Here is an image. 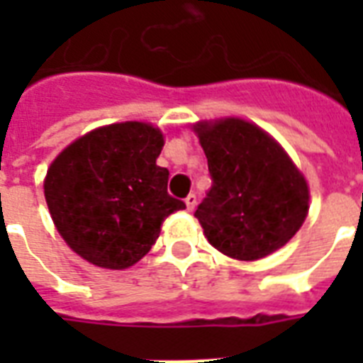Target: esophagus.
Instances as JSON below:
<instances>
[{"label": "esophagus", "mask_w": 363, "mask_h": 363, "mask_svg": "<svg viewBox=\"0 0 363 363\" xmlns=\"http://www.w3.org/2000/svg\"><path fill=\"white\" fill-rule=\"evenodd\" d=\"M184 201H186V209L190 211V213H192V211L196 209V205H198V198H196V194H190V196H188Z\"/></svg>", "instance_id": "obj_1"}]
</instances>
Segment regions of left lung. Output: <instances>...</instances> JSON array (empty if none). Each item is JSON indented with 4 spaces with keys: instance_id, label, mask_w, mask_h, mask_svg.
Returning a JSON list of instances; mask_svg holds the SVG:
<instances>
[{
    "instance_id": "obj_1",
    "label": "left lung",
    "mask_w": 363,
    "mask_h": 363,
    "mask_svg": "<svg viewBox=\"0 0 363 363\" xmlns=\"http://www.w3.org/2000/svg\"><path fill=\"white\" fill-rule=\"evenodd\" d=\"M211 190L194 216L216 250L259 259L284 247L303 224L309 188L273 137L250 122H201Z\"/></svg>"
}]
</instances>
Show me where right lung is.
Masks as SVG:
<instances>
[{
    "label": "right lung",
    "mask_w": 363,
    "mask_h": 363,
    "mask_svg": "<svg viewBox=\"0 0 363 363\" xmlns=\"http://www.w3.org/2000/svg\"><path fill=\"white\" fill-rule=\"evenodd\" d=\"M160 130L122 122L71 143L48 167L45 199L60 235L79 256L125 269L152 248L162 222L186 209L167 194L169 171L156 165Z\"/></svg>",
    "instance_id": "1"
}]
</instances>
